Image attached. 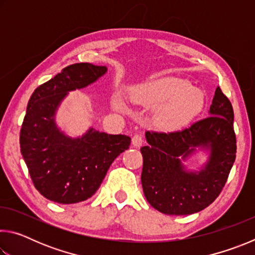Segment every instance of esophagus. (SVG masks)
I'll list each match as a JSON object with an SVG mask.
<instances>
[{"label": "esophagus", "instance_id": "1", "mask_svg": "<svg viewBox=\"0 0 255 255\" xmlns=\"http://www.w3.org/2000/svg\"><path fill=\"white\" fill-rule=\"evenodd\" d=\"M144 143V138L139 133H135V135L132 136L131 138V144L132 146H135V147H139V146L143 145Z\"/></svg>", "mask_w": 255, "mask_h": 255}]
</instances>
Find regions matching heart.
Returning <instances> with one entry per match:
<instances>
[{
  "instance_id": "b5f03b06",
  "label": "heart",
  "mask_w": 255,
  "mask_h": 255,
  "mask_svg": "<svg viewBox=\"0 0 255 255\" xmlns=\"http://www.w3.org/2000/svg\"><path fill=\"white\" fill-rule=\"evenodd\" d=\"M131 100L145 107L158 106L154 112L155 123L169 130L184 127L205 105L199 89L175 77H161L137 86L131 92ZM115 106L122 109V100L117 99Z\"/></svg>"
}]
</instances>
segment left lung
Segmentation results:
<instances>
[{
  "mask_svg": "<svg viewBox=\"0 0 255 255\" xmlns=\"http://www.w3.org/2000/svg\"><path fill=\"white\" fill-rule=\"evenodd\" d=\"M141 185L149 205L165 215L198 213L219 196L236 157L234 111L216 89L209 117L172 132L146 131ZM197 148L210 150L199 171H187L183 162Z\"/></svg>",
  "mask_w": 255,
  "mask_h": 255,
  "instance_id": "left-lung-1",
  "label": "left lung"
}]
</instances>
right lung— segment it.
I'll use <instances>...</instances> for the list:
<instances>
[{
	"instance_id": "obj_1",
	"label": "right lung",
	"mask_w": 255,
	"mask_h": 255,
	"mask_svg": "<svg viewBox=\"0 0 255 255\" xmlns=\"http://www.w3.org/2000/svg\"><path fill=\"white\" fill-rule=\"evenodd\" d=\"M106 66L79 63L34 90L20 131V148L34 188L58 204L91 198L115 158L129 148L130 137L90 128L72 138L57 127L55 115L68 92L83 89L106 74Z\"/></svg>"
}]
</instances>
